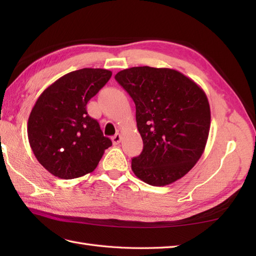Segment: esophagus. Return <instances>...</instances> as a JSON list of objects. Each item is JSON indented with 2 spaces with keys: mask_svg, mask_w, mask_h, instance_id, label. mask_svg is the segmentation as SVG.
<instances>
[{
  "mask_svg": "<svg viewBox=\"0 0 256 256\" xmlns=\"http://www.w3.org/2000/svg\"><path fill=\"white\" fill-rule=\"evenodd\" d=\"M121 140H122V138H121V135H120L118 133L114 135V136H112V143H113V145L120 144V143H121Z\"/></svg>",
  "mask_w": 256,
  "mask_h": 256,
  "instance_id": "1",
  "label": "esophagus"
}]
</instances>
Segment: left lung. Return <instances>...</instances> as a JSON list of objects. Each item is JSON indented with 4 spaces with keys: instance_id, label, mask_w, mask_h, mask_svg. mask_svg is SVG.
I'll return each instance as SVG.
<instances>
[{
    "instance_id": "obj_1",
    "label": "left lung",
    "mask_w": 256,
    "mask_h": 256,
    "mask_svg": "<svg viewBox=\"0 0 256 256\" xmlns=\"http://www.w3.org/2000/svg\"><path fill=\"white\" fill-rule=\"evenodd\" d=\"M116 80L136 108L143 150L132 160L135 176L152 186L184 177L202 155L210 131V106L204 91L170 68L132 67Z\"/></svg>"
}]
</instances>
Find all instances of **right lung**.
<instances>
[{
    "instance_id": "right-lung-1",
    "label": "right lung",
    "mask_w": 256,
    "mask_h": 256,
    "mask_svg": "<svg viewBox=\"0 0 256 256\" xmlns=\"http://www.w3.org/2000/svg\"><path fill=\"white\" fill-rule=\"evenodd\" d=\"M110 70L84 68L62 76L38 98L27 135L37 160L54 176L74 179L94 172L112 145L86 103L110 80Z\"/></svg>"
}]
</instances>
